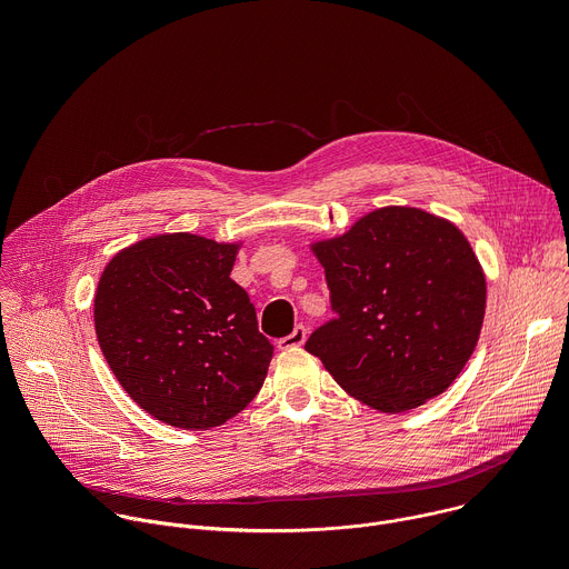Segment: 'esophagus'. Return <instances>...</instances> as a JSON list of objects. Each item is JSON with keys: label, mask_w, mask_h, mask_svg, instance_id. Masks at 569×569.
<instances>
[{"label": "esophagus", "mask_w": 569, "mask_h": 569, "mask_svg": "<svg viewBox=\"0 0 569 569\" xmlns=\"http://www.w3.org/2000/svg\"><path fill=\"white\" fill-rule=\"evenodd\" d=\"M306 342V327H295V331L290 333V336H286V338H281L279 342H277V347L279 349H292V347H301Z\"/></svg>", "instance_id": "obj_1"}]
</instances>
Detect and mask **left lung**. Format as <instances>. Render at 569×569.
Listing matches in <instances>:
<instances>
[{
  "label": "left lung",
  "mask_w": 569,
  "mask_h": 569,
  "mask_svg": "<svg viewBox=\"0 0 569 569\" xmlns=\"http://www.w3.org/2000/svg\"><path fill=\"white\" fill-rule=\"evenodd\" d=\"M310 250L336 319L306 351L347 393L396 415L455 382L486 310L483 270L457 224L417 207H382Z\"/></svg>",
  "instance_id": "left-lung-1"
}]
</instances>
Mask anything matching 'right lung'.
I'll return each instance as SVG.
<instances>
[{
    "label": "right lung",
    "mask_w": 569,
    "mask_h": 569,
    "mask_svg": "<svg viewBox=\"0 0 569 569\" xmlns=\"http://www.w3.org/2000/svg\"><path fill=\"white\" fill-rule=\"evenodd\" d=\"M238 250L198 233H157L117 252L99 279V347L128 396L161 423L222 426L263 387L274 347L229 277Z\"/></svg>",
    "instance_id": "add662e5"
}]
</instances>
